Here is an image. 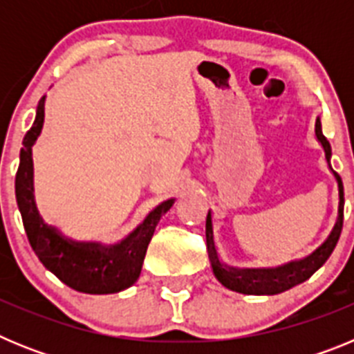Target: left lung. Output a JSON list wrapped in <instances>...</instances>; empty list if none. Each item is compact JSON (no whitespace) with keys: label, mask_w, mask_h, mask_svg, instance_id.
<instances>
[{"label":"left lung","mask_w":354,"mask_h":354,"mask_svg":"<svg viewBox=\"0 0 354 354\" xmlns=\"http://www.w3.org/2000/svg\"><path fill=\"white\" fill-rule=\"evenodd\" d=\"M315 136H317L319 143L323 145L324 156H326L328 167L333 171L330 165L331 158V147L326 136L323 134V127H321V118L317 117L315 120ZM335 175L337 184H339V214H337V221L333 225V230L330 232L328 239L323 245L319 246L314 253H310L308 257L301 259V261L287 262L278 268H262V270H239V268H230V266L223 264L218 257L214 246V236H212V216L211 211L207 212V220H205V239H207V253L209 261L212 266V273L218 278V282L225 286L227 289L236 290L241 294H253V296H273V294H280L283 290H289L290 287L298 286V283L305 282L315 271L330 259L331 252L335 250L337 243H339L340 232H342V221H344V186L342 179L337 171Z\"/></svg>","instance_id":"8db88e82"}]
</instances>
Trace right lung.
Wrapping results in <instances>:
<instances>
[{"label":"right lung","mask_w":354,"mask_h":354,"mask_svg":"<svg viewBox=\"0 0 354 354\" xmlns=\"http://www.w3.org/2000/svg\"><path fill=\"white\" fill-rule=\"evenodd\" d=\"M44 102L46 95L39 101L35 122L23 140L21 161L15 175V198L23 216L28 241L39 261L71 289L86 294L120 292L138 280L156 225L165 212L170 211L175 200H167L154 211H150L143 223L117 245L77 243L62 236L55 227L44 223L33 198L31 159V147L37 142L44 126Z\"/></svg>","instance_id":"1"}]
</instances>
